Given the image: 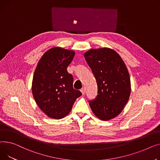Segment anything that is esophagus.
<instances>
[{"label": "esophagus", "instance_id": "34e87169", "mask_svg": "<svg viewBox=\"0 0 160 160\" xmlns=\"http://www.w3.org/2000/svg\"><path fill=\"white\" fill-rule=\"evenodd\" d=\"M81 92H82V95H84V94H85L86 90H85V88H82L81 89Z\"/></svg>", "mask_w": 160, "mask_h": 160}]
</instances>
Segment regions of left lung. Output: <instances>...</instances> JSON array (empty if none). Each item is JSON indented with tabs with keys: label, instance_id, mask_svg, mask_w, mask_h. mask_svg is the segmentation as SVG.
Here are the masks:
<instances>
[{
	"label": "left lung",
	"instance_id": "left-lung-1",
	"mask_svg": "<svg viewBox=\"0 0 160 160\" xmlns=\"http://www.w3.org/2000/svg\"><path fill=\"white\" fill-rule=\"evenodd\" d=\"M98 84V95L89 100L92 112L100 119L114 118L123 110L130 94V80L125 64L114 50L91 49L84 54Z\"/></svg>",
	"mask_w": 160,
	"mask_h": 160
}]
</instances>
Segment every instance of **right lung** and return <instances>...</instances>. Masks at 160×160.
I'll return each mask as SVG.
<instances>
[{
	"label": "right lung",
	"instance_id": "obj_1",
	"mask_svg": "<svg viewBox=\"0 0 160 160\" xmlns=\"http://www.w3.org/2000/svg\"><path fill=\"white\" fill-rule=\"evenodd\" d=\"M75 52L59 47L47 51L35 69L32 93L37 105L48 117L61 119L67 116L82 93L73 88V78L67 72Z\"/></svg>",
	"mask_w": 160,
	"mask_h": 160
}]
</instances>
